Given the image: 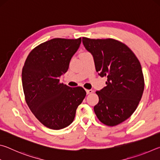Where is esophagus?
<instances>
[{"instance_id":"34e87169","label":"esophagus","mask_w":160,"mask_h":160,"mask_svg":"<svg viewBox=\"0 0 160 160\" xmlns=\"http://www.w3.org/2000/svg\"><path fill=\"white\" fill-rule=\"evenodd\" d=\"M86 90V92H87V94H88L92 93L93 92H94L92 90Z\"/></svg>"}]
</instances>
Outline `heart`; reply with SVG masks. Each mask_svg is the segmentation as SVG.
<instances>
[{"instance_id": "b5f03b06", "label": "heart", "mask_w": 160, "mask_h": 160, "mask_svg": "<svg viewBox=\"0 0 160 160\" xmlns=\"http://www.w3.org/2000/svg\"><path fill=\"white\" fill-rule=\"evenodd\" d=\"M82 53H87V52H82Z\"/></svg>"}]
</instances>
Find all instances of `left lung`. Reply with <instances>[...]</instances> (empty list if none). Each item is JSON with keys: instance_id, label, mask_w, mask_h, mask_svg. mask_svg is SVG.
Wrapping results in <instances>:
<instances>
[{"instance_id": "left-lung-1", "label": "left lung", "mask_w": 160, "mask_h": 160, "mask_svg": "<svg viewBox=\"0 0 160 160\" xmlns=\"http://www.w3.org/2000/svg\"><path fill=\"white\" fill-rule=\"evenodd\" d=\"M92 54L96 71L107 78V86L96 94L94 113L102 123L114 126L128 118L137 109L144 90L141 65L134 53L118 40L82 37Z\"/></svg>"}]
</instances>
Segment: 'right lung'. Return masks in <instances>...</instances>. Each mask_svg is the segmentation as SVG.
Here are the masks:
<instances>
[{"label":"right lung","mask_w":160,"mask_h":160,"mask_svg":"<svg viewBox=\"0 0 160 160\" xmlns=\"http://www.w3.org/2000/svg\"><path fill=\"white\" fill-rule=\"evenodd\" d=\"M80 44L81 37L48 40L34 48L24 64L22 81L25 101L35 117L48 128L69 126L86 96L82 87L70 88L59 79Z\"/></svg>","instance_id":"add662e5"}]
</instances>
